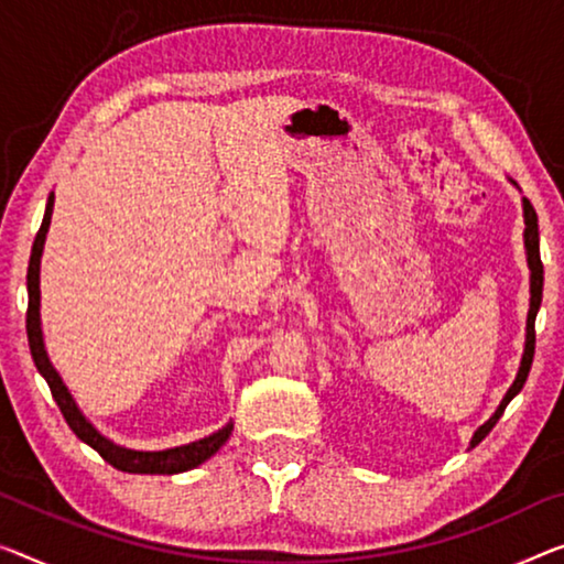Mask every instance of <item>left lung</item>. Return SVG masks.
Masks as SVG:
<instances>
[{"mask_svg":"<svg viewBox=\"0 0 564 564\" xmlns=\"http://www.w3.org/2000/svg\"><path fill=\"white\" fill-rule=\"evenodd\" d=\"M509 182L517 187L514 180H509ZM522 213H524V250H527V265H529V311H527V334H524L522 362H519L514 382H511V388L501 398L499 408L494 410V415L486 420L484 425L476 427L474 438H470V448H476V445L491 433V427L499 423V417L503 415V410H507L509 402L514 400L519 392H522L527 377H529V369H532V359H534V318H536V311H540V306H542L544 268L540 260V225H536V213H534L532 202H529L527 197H522Z\"/></svg>","mask_w":564,"mask_h":564,"instance_id":"obj_1","label":"left lung"}]
</instances>
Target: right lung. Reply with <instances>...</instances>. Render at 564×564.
Masks as SVG:
<instances>
[{"label":"right lung","instance_id":"right-lung-1","mask_svg":"<svg viewBox=\"0 0 564 564\" xmlns=\"http://www.w3.org/2000/svg\"><path fill=\"white\" fill-rule=\"evenodd\" d=\"M53 207H55V192H50L45 217H42L40 232L35 242H32V256H30V268H28V299H30L28 301V341H30V351H32V359H35L37 372L45 377V382L50 384V392H53L65 423L70 425V431L78 435L83 443H88L90 448L98 451L106 464H111L119 470H126V474L170 476V474H182V470H192L199 464H205L207 458H213L215 453L228 443V438L232 435V420L230 423H225L220 431H215L213 435H205V438L184 443V445H174V448H164V451L126 448V445H119L111 438H106V435L100 433L86 415H83L78 402H75L70 390H67V384L63 382L61 372H57L53 362H50L47 349H45V336H42V318H40V263H42V250H45L50 220H53Z\"/></svg>","mask_w":564,"mask_h":564}]
</instances>
